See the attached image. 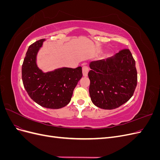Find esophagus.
<instances>
[{
  "label": "esophagus",
  "mask_w": 160,
  "mask_h": 160,
  "mask_svg": "<svg viewBox=\"0 0 160 160\" xmlns=\"http://www.w3.org/2000/svg\"><path fill=\"white\" fill-rule=\"evenodd\" d=\"M82 69H83V75L84 77H87L88 75V72H89V68L88 66H83V68H82Z\"/></svg>",
  "instance_id": "obj_1"
}]
</instances>
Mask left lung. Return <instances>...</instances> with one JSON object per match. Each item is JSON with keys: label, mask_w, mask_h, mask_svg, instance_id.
<instances>
[{"label": "left lung", "mask_w": 160, "mask_h": 160, "mask_svg": "<svg viewBox=\"0 0 160 160\" xmlns=\"http://www.w3.org/2000/svg\"><path fill=\"white\" fill-rule=\"evenodd\" d=\"M89 95L93 103L103 109H113L132 98L137 86L135 61L129 49L114 57L90 62Z\"/></svg>", "instance_id": "8db88e82"}]
</instances>
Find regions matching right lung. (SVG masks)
Returning a JSON list of instances; mask_svg holds the SVG:
<instances>
[{"instance_id":"obj_1","label":"right lung","mask_w":160,"mask_h":160,"mask_svg":"<svg viewBox=\"0 0 160 160\" xmlns=\"http://www.w3.org/2000/svg\"><path fill=\"white\" fill-rule=\"evenodd\" d=\"M45 38L28 47L22 65L24 88L37 104L49 109H60L68 104L73 90L83 76L81 67H62L42 72L37 65V55Z\"/></svg>"}]
</instances>
